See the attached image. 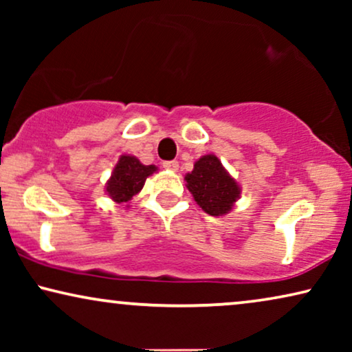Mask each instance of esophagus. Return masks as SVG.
I'll return each mask as SVG.
<instances>
[{"mask_svg": "<svg viewBox=\"0 0 352 352\" xmlns=\"http://www.w3.org/2000/svg\"><path fill=\"white\" fill-rule=\"evenodd\" d=\"M163 168H165V170H170V171H177V168H179V163H177L176 160L165 162V163H163Z\"/></svg>", "mask_w": 352, "mask_h": 352, "instance_id": "esophagus-1", "label": "esophagus"}]
</instances>
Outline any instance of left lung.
Returning <instances> with one entry per match:
<instances>
[{"label":"left lung","instance_id":"obj_1","mask_svg":"<svg viewBox=\"0 0 352 352\" xmlns=\"http://www.w3.org/2000/svg\"><path fill=\"white\" fill-rule=\"evenodd\" d=\"M184 179L197 205L210 216L228 214L240 197L237 181L213 153L199 158Z\"/></svg>","mask_w":352,"mask_h":352}]
</instances>
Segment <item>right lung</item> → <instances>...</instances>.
Segmentation results:
<instances>
[{"label":"right lung","mask_w":352,"mask_h":352,"mask_svg":"<svg viewBox=\"0 0 352 352\" xmlns=\"http://www.w3.org/2000/svg\"><path fill=\"white\" fill-rule=\"evenodd\" d=\"M155 171V165H142L136 157L122 155L107 181L105 192L115 204H126L141 192L144 182Z\"/></svg>","instance_id":"1"}]
</instances>
